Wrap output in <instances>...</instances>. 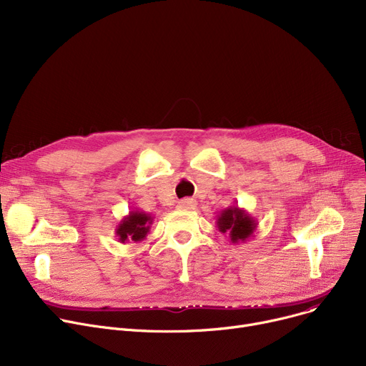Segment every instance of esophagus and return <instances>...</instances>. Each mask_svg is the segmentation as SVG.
Masks as SVG:
<instances>
[{
  "label": "esophagus",
  "instance_id": "34e87169",
  "mask_svg": "<svg viewBox=\"0 0 366 366\" xmlns=\"http://www.w3.org/2000/svg\"><path fill=\"white\" fill-rule=\"evenodd\" d=\"M196 206H197V203L193 199H182L178 202V207L182 210H193V209H196Z\"/></svg>",
  "mask_w": 366,
  "mask_h": 366
}]
</instances>
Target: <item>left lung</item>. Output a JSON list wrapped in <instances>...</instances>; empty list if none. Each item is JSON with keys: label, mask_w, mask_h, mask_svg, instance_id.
<instances>
[{"label": "left lung", "mask_w": 366, "mask_h": 366, "mask_svg": "<svg viewBox=\"0 0 366 366\" xmlns=\"http://www.w3.org/2000/svg\"><path fill=\"white\" fill-rule=\"evenodd\" d=\"M217 227L222 234H227L229 237V242L237 244L244 243L254 237L258 222L243 207L229 206L218 215Z\"/></svg>", "instance_id": "1"}]
</instances>
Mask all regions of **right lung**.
<instances>
[{
	"label": "right lung",
	"instance_id": "add662e5",
	"mask_svg": "<svg viewBox=\"0 0 366 366\" xmlns=\"http://www.w3.org/2000/svg\"><path fill=\"white\" fill-rule=\"evenodd\" d=\"M154 217L142 210H130L115 227V237L120 243H141L149 233Z\"/></svg>",
	"mask_w": 366,
	"mask_h": 366
}]
</instances>
